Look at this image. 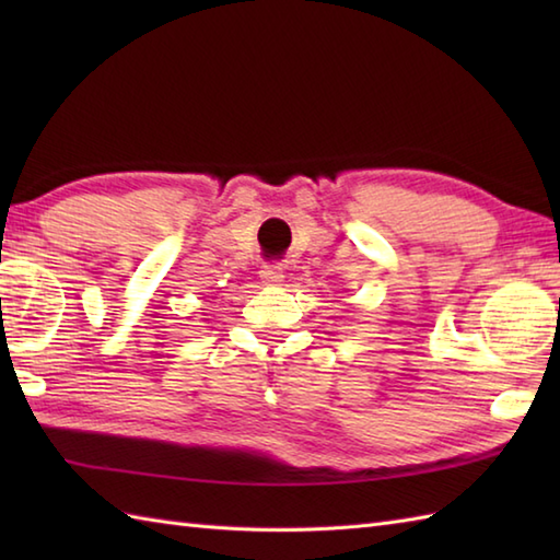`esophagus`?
<instances>
[{"instance_id":"esophagus-1","label":"esophagus","mask_w":560,"mask_h":560,"mask_svg":"<svg viewBox=\"0 0 560 560\" xmlns=\"http://www.w3.org/2000/svg\"><path fill=\"white\" fill-rule=\"evenodd\" d=\"M259 277L265 283H269V287H277L279 281H283V269L281 265H277V261H269V265L259 269Z\"/></svg>"}]
</instances>
